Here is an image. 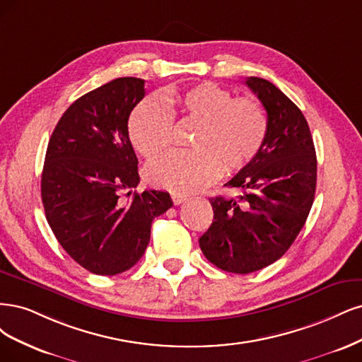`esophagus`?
I'll list each match as a JSON object with an SVG mask.
<instances>
[{"label":"esophagus","mask_w":362,"mask_h":362,"mask_svg":"<svg viewBox=\"0 0 362 362\" xmlns=\"http://www.w3.org/2000/svg\"><path fill=\"white\" fill-rule=\"evenodd\" d=\"M171 200H173V203L174 204H182V203H185L186 200H188V198H186V195H182V194H176V192H173L171 194Z\"/></svg>","instance_id":"esophagus-1"}]
</instances>
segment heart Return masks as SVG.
Segmentation results:
<instances>
[{"label":"heart","mask_w":362,"mask_h":362,"mask_svg":"<svg viewBox=\"0 0 362 362\" xmlns=\"http://www.w3.org/2000/svg\"><path fill=\"white\" fill-rule=\"evenodd\" d=\"M167 102L185 120L197 123L191 151L171 153L150 162L146 179L156 188L176 194L200 191L215 182L223 170L235 173L259 153L267 120L263 108L250 98L233 99L216 84L202 83L167 93ZM171 115L158 96L144 99L129 120V138L139 155L155 158L171 143Z\"/></svg>","instance_id":"b5f03b06"}]
</instances>
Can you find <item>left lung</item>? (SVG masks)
I'll list each match as a JSON object with an SVG mask.
<instances>
[{
    "label": "left lung",
    "mask_w": 362,
    "mask_h": 362,
    "mask_svg": "<svg viewBox=\"0 0 362 362\" xmlns=\"http://www.w3.org/2000/svg\"><path fill=\"white\" fill-rule=\"evenodd\" d=\"M245 84L262 102L267 131L255 158L226 183L238 198H211L214 223L200 238L206 259L250 274L281 259L304 227L316 192V148L304 114L263 78Z\"/></svg>",
    "instance_id": "obj_1"
}]
</instances>
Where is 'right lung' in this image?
Here are the masks:
<instances>
[{
    "label": "right lung",
    "instance_id": "obj_1",
    "mask_svg": "<svg viewBox=\"0 0 362 362\" xmlns=\"http://www.w3.org/2000/svg\"><path fill=\"white\" fill-rule=\"evenodd\" d=\"M144 95V79L126 76L81 96L46 150V219L63 250L96 275L131 269L147 248L151 221L173 206L168 192L135 191L138 159L127 120Z\"/></svg>",
    "mask_w": 362,
    "mask_h": 362
}]
</instances>
